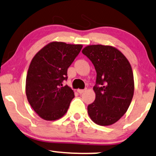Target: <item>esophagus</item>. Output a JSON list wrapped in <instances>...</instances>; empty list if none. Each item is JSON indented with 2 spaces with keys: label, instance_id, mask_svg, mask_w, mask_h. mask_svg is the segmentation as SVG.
<instances>
[{
  "label": "esophagus",
  "instance_id": "1",
  "mask_svg": "<svg viewBox=\"0 0 156 156\" xmlns=\"http://www.w3.org/2000/svg\"><path fill=\"white\" fill-rule=\"evenodd\" d=\"M86 91V89H78L77 90V91H78L79 94H82V93L85 92Z\"/></svg>",
  "mask_w": 156,
  "mask_h": 156
}]
</instances>
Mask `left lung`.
Returning <instances> with one entry per match:
<instances>
[{
  "mask_svg": "<svg viewBox=\"0 0 156 156\" xmlns=\"http://www.w3.org/2000/svg\"><path fill=\"white\" fill-rule=\"evenodd\" d=\"M97 72L96 97L88 106L90 119L99 126H110L126 112L134 91L132 68L121 51L111 46L89 45L82 50Z\"/></svg>",
  "mask_w": 156,
  "mask_h": 156,
  "instance_id": "obj_1",
  "label": "left lung"
}]
</instances>
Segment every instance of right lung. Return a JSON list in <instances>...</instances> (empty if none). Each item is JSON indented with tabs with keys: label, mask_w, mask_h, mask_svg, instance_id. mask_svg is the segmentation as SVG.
Returning a JSON list of instances; mask_svg holds the SVG:
<instances>
[{
	"label": "right lung",
	"mask_w": 156,
	"mask_h": 156,
	"mask_svg": "<svg viewBox=\"0 0 156 156\" xmlns=\"http://www.w3.org/2000/svg\"><path fill=\"white\" fill-rule=\"evenodd\" d=\"M83 45L53 41L43 47L30 64L25 91L32 108L41 119L56 121L65 115L74 91L62 81L67 69L80 53Z\"/></svg>",
	"instance_id": "obj_1"
}]
</instances>
